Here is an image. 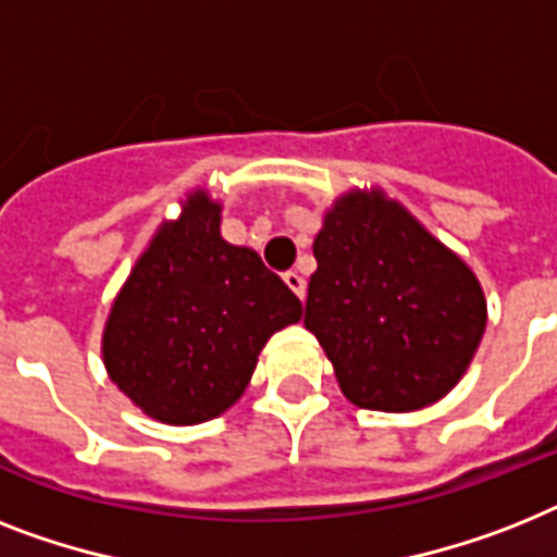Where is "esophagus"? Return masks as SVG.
Instances as JSON below:
<instances>
[{
	"label": "esophagus",
	"mask_w": 557,
	"mask_h": 557,
	"mask_svg": "<svg viewBox=\"0 0 557 557\" xmlns=\"http://www.w3.org/2000/svg\"><path fill=\"white\" fill-rule=\"evenodd\" d=\"M283 280H286V286L292 288L294 294H297V297H306V280H302V274H297V271H286V274H283Z\"/></svg>",
	"instance_id": "34e87169"
}]
</instances>
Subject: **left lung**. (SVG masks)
Segmentation results:
<instances>
[{
    "label": "left lung",
    "instance_id": "obj_1",
    "mask_svg": "<svg viewBox=\"0 0 557 557\" xmlns=\"http://www.w3.org/2000/svg\"><path fill=\"white\" fill-rule=\"evenodd\" d=\"M306 329L343 395L377 411L441 400L483 337L486 302L463 260L374 194H346L314 239Z\"/></svg>",
    "mask_w": 557,
    "mask_h": 557
}]
</instances>
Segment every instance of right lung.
I'll return each mask as SVG.
<instances>
[{"label":"right lung","instance_id":"1","mask_svg":"<svg viewBox=\"0 0 557 557\" xmlns=\"http://www.w3.org/2000/svg\"><path fill=\"white\" fill-rule=\"evenodd\" d=\"M300 314L297 294L251 248L220 237V206L200 194L131 271L102 357L146 414L191 426L246 392L265 341Z\"/></svg>","mask_w":557,"mask_h":557}]
</instances>
